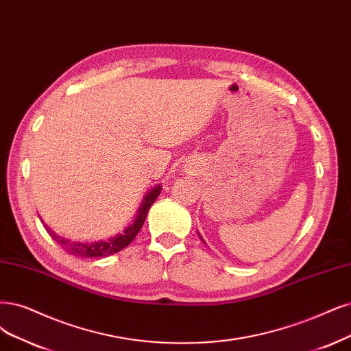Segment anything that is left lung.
Segmentation results:
<instances>
[{"mask_svg":"<svg viewBox=\"0 0 351 351\" xmlns=\"http://www.w3.org/2000/svg\"><path fill=\"white\" fill-rule=\"evenodd\" d=\"M199 239H201V240H202V237H201V234H199ZM202 241H204V240H202Z\"/></svg>","mask_w":351,"mask_h":351,"instance_id":"1","label":"left lung"}]
</instances>
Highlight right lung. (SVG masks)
Returning a JSON list of instances; mask_svg holds the SVG:
<instances>
[{
  "mask_svg": "<svg viewBox=\"0 0 351 351\" xmlns=\"http://www.w3.org/2000/svg\"><path fill=\"white\" fill-rule=\"evenodd\" d=\"M160 191H162L160 184L153 186L146 193L145 198H143L133 221L130 223L121 232H117L115 236L108 237V239L98 240V241H73L71 239H64V237L56 234V232L51 230L47 224H45V228L51 236V239H53L58 244H60V247L66 250L72 256L82 257V258L107 257V256L115 254L120 250L125 249L127 245L134 240V237L138 234L140 228L146 221V217H147V213L150 210L152 204L160 195ZM42 223H43V219H42Z\"/></svg>",
  "mask_w": 351,
  "mask_h": 351,
  "instance_id": "1",
  "label": "right lung"
}]
</instances>
